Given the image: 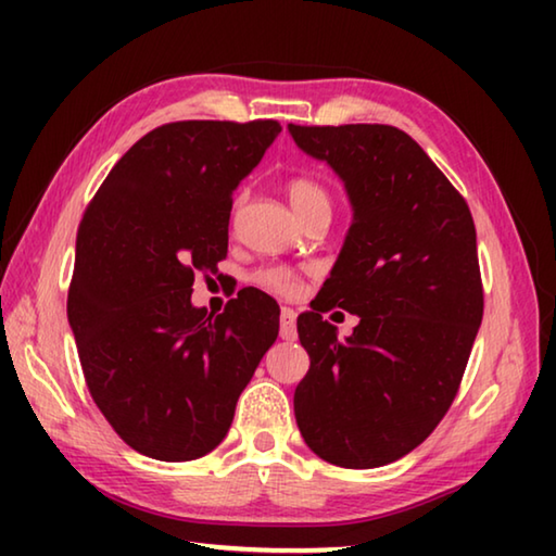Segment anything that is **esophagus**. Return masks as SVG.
Listing matches in <instances>:
<instances>
[{
    "label": "esophagus",
    "instance_id": "1",
    "mask_svg": "<svg viewBox=\"0 0 556 556\" xmlns=\"http://www.w3.org/2000/svg\"><path fill=\"white\" fill-rule=\"evenodd\" d=\"M279 336L285 338V341H294L296 338V312L294 308H281V316H279Z\"/></svg>",
    "mask_w": 556,
    "mask_h": 556
}]
</instances>
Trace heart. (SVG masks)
Returning a JSON list of instances; mask_svg holds the SVG:
<instances>
[{"mask_svg": "<svg viewBox=\"0 0 556 556\" xmlns=\"http://www.w3.org/2000/svg\"><path fill=\"white\" fill-rule=\"evenodd\" d=\"M287 193H289L291 205H294V211L301 215V218H306V215H312L316 211L331 213V193L326 191V186L314 181V178H306V176L291 178L287 184ZM235 205H240V199L235 201ZM255 281H260L262 287L279 291V294H291V291L296 289L294 279H291L289 271L281 267L260 269L255 275Z\"/></svg>", "mask_w": 556, "mask_h": 556, "instance_id": "obj_1", "label": "heart"}]
</instances>
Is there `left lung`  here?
<instances>
[{
  "mask_svg": "<svg viewBox=\"0 0 556 556\" xmlns=\"http://www.w3.org/2000/svg\"><path fill=\"white\" fill-rule=\"evenodd\" d=\"M289 135L341 176L353 205L331 277L296 318L312 357L296 425L328 464H392L437 429L464 378L483 318L476 225L407 131L289 125ZM333 305L362 318L345 342L320 316Z\"/></svg>",
  "mask_w": 556,
  "mask_h": 556,
  "instance_id": "8db88e82",
  "label": "left lung"
}]
</instances>
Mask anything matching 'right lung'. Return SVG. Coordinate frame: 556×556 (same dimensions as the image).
Instances as JSON below:
<instances>
[{
  "label": "right lung",
  "instance_id": "1",
  "mask_svg": "<svg viewBox=\"0 0 556 556\" xmlns=\"http://www.w3.org/2000/svg\"><path fill=\"white\" fill-rule=\"evenodd\" d=\"M279 131L275 119L168 122L112 166L83 215L68 324L98 409L149 458L218 446L277 341L265 291H238L213 316L191 304V287L228 255L232 191Z\"/></svg>",
  "mask_w": 556,
  "mask_h": 556
}]
</instances>
